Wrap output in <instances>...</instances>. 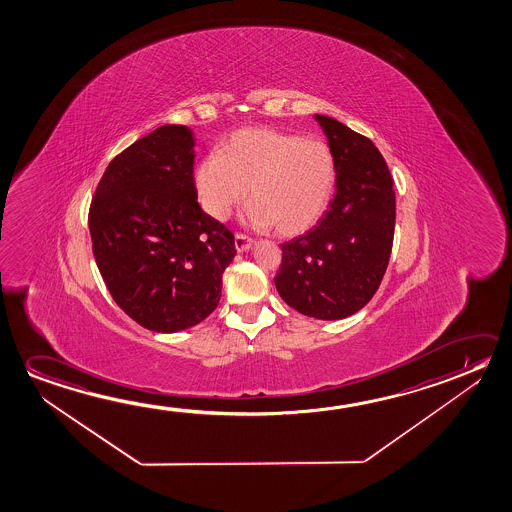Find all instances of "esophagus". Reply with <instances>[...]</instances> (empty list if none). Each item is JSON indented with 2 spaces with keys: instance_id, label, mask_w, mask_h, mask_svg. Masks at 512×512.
Here are the masks:
<instances>
[{
  "instance_id": "obj_1",
  "label": "esophagus",
  "mask_w": 512,
  "mask_h": 512,
  "mask_svg": "<svg viewBox=\"0 0 512 512\" xmlns=\"http://www.w3.org/2000/svg\"><path fill=\"white\" fill-rule=\"evenodd\" d=\"M252 244H254V240L249 238V236L244 235V233H236L235 235V247L238 252H245L251 249Z\"/></svg>"
}]
</instances>
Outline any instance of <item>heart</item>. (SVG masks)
I'll use <instances>...</instances> for the list:
<instances>
[{
  "label": "heart",
  "mask_w": 512,
  "mask_h": 512,
  "mask_svg": "<svg viewBox=\"0 0 512 512\" xmlns=\"http://www.w3.org/2000/svg\"><path fill=\"white\" fill-rule=\"evenodd\" d=\"M194 183L199 203L213 219H228L249 192L254 226L299 235L313 228L331 203L336 162L320 138L247 128L197 163Z\"/></svg>",
  "instance_id": "heart-1"
}]
</instances>
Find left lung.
Returning a JSON list of instances; mask_svg holds the SVG:
<instances>
[{
	"mask_svg": "<svg viewBox=\"0 0 512 512\" xmlns=\"http://www.w3.org/2000/svg\"><path fill=\"white\" fill-rule=\"evenodd\" d=\"M336 162V194L308 233L281 245L274 283L306 317L340 320L374 297L390 261L395 190L370 138L327 115H315Z\"/></svg>",
	"mask_w": 512,
	"mask_h": 512,
	"instance_id": "8db88e82",
	"label": "left lung"
}]
</instances>
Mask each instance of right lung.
<instances>
[{"label": "right lung", "mask_w": 512, "mask_h": 512, "mask_svg": "<svg viewBox=\"0 0 512 512\" xmlns=\"http://www.w3.org/2000/svg\"><path fill=\"white\" fill-rule=\"evenodd\" d=\"M194 137L165 124L115 156L90 203L92 252L117 306L156 333L217 308L235 236L197 203Z\"/></svg>", "instance_id": "right-lung-1"}]
</instances>
